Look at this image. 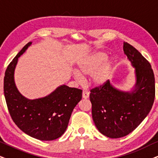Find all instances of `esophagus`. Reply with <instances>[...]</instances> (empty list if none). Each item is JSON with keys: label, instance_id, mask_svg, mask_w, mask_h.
<instances>
[{"label": "esophagus", "instance_id": "esophagus-1", "mask_svg": "<svg viewBox=\"0 0 158 158\" xmlns=\"http://www.w3.org/2000/svg\"><path fill=\"white\" fill-rule=\"evenodd\" d=\"M82 98L84 99H87L89 98V92L84 90L82 92Z\"/></svg>", "mask_w": 158, "mask_h": 158}]
</instances>
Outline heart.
<instances>
[{
	"instance_id": "1",
	"label": "heart",
	"mask_w": 158,
	"mask_h": 158,
	"mask_svg": "<svg viewBox=\"0 0 158 158\" xmlns=\"http://www.w3.org/2000/svg\"><path fill=\"white\" fill-rule=\"evenodd\" d=\"M108 55L103 52L92 54L77 63V71L80 76L91 75V82L95 86L101 87L105 85L111 77L114 63L106 60Z\"/></svg>"
}]
</instances>
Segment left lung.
I'll return each instance as SVG.
<instances>
[{"mask_svg":"<svg viewBox=\"0 0 158 158\" xmlns=\"http://www.w3.org/2000/svg\"><path fill=\"white\" fill-rule=\"evenodd\" d=\"M123 50L135 69L134 89L119 90L108 80L92 89L89 94L94 123L100 133L111 139L124 137L134 131L148 115L155 96L150 63L128 43L124 42Z\"/></svg>","mask_w":158,"mask_h":158,"instance_id":"1","label":"left lung"}]
</instances>
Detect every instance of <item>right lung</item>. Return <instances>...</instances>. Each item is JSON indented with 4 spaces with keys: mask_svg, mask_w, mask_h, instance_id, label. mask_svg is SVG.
Instances as JSON below:
<instances>
[{
    "mask_svg": "<svg viewBox=\"0 0 158 158\" xmlns=\"http://www.w3.org/2000/svg\"><path fill=\"white\" fill-rule=\"evenodd\" d=\"M29 42L8 65L3 90L8 109L15 123L30 136L41 141H52L66 131L71 113L81 101L82 90L63 85L44 98L31 100L18 91L15 71L18 58L26 51Z\"/></svg>",
    "mask_w": 158,
    "mask_h": 158,
    "instance_id": "add662e5",
    "label": "right lung"
}]
</instances>
